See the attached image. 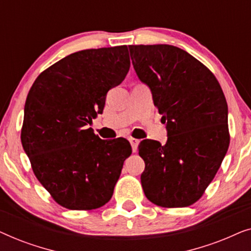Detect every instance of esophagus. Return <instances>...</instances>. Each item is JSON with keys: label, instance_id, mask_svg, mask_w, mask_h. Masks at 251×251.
I'll list each match as a JSON object with an SVG mask.
<instances>
[{"label": "esophagus", "instance_id": "34e87169", "mask_svg": "<svg viewBox=\"0 0 251 251\" xmlns=\"http://www.w3.org/2000/svg\"><path fill=\"white\" fill-rule=\"evenodd\" d=\"M130 144H131L132 146V152L136 153L137 152V149H138V144H139V140L136 139V138H130Z\"/></svg>", "mask_w": 251, "mask_h": 251}]
</instances>
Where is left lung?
<instances>
[{
	"label": "left lung",
	"mask_w": 251,
	"mask_h": 251,
	"mask_svg": "<svg viewBox=\"0 0 251 251\" xmlns=\"http://www.w3.org/2000/svg\"><path fill=\"white\" fill-rule=\"evenodd\" d=\"M129 51L168 130L164 145L145 139L138 146L144 193L160 207H188L203 195L228 150L224 92L211 71L179 48L140 44Z\"/></svg>",
	"instance_id": "left-lung-1"
}]
</instances>
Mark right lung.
Segmentation results:
<instances>
[{"label": "right lung", "instance_id": "right-lung-1", "mask_svg": "<svg viewBox=\"0 0 251 251\" xmlns=\"http://www.w3.org/2000/svg\"><path fill=\"white\" fill-rule=\"evenodd\" d=\"M129 67L126 46L77 51L43 71L27 95L24 151L61 207L92 210L111 200L131 146L125 138L102 140L87 125Z\"/></svg>", "mask_w": 251, "mask_h": 251}]
</instances>
